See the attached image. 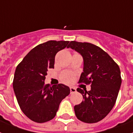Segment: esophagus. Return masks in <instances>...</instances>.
<instances>
[{
	"label": "esophagus",
	"instance_id": "obj_1",
	"mask_svg": "<svg viewBox=\"0 0 133 133\" xmlns=\"http://www.w3.org/2000/svg\"><path fill=\"white\" fill-rule=\"evenodd\" d=\"M70 93H71V94H74V93H75L76 91V88H74V87H71L70 88Z\"/></svg>",
	"mask_w": 133,
	"mask_h": 133
}]
</instances>
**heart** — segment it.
<instances>
[{
	"label": "heart",
	"instance_id": "heart-1",
	"mask_svg": "<svg viewBox=\"0 0 133 133\" xmlns=\"http://www.w3.org/2000/svg\"><path fill=\"white\" fill-rule=\"evenodd\" d=\"M75 75L70 72H63L61 74V80L63 83L67 84L72 83L74 81Z\"/></svg>",
	"mask_w": 133,
	"mask_h": 133
}]
</instances>
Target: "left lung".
<instances>
[{"label":"left lung","instance_id":"obj_1","mask_svg":"<svg viewBox=\"0 0 133 133\" xmlns=\"http://www.w3.org/2000/svg\"><path fill=\"white\" fill-rule=\"evenodd\" d=\"M71 48L83 58V72L78 83L91 85V90L78 88L83 100L74 106V112L79 120L96 123L102 120L115 105L122 78L118 65L102 48L87 42H70Z\"/></svg>","mask_w":133,"mask_h":133}]
</instances>
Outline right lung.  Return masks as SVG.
Returning a JSON list of instances; mask_svg holds the SVG:
<instances>
[{"mask_svg":"<svg viewBox=\"0 0 133 133\" xmlns=\"http://www.w3.org/2000/svg\"><path fill=\"white\" fill-rule=\"evenodd\" d=\"M68 41L50 40L33 48L18 65L13 87L18 104L24 115L37 123L55 117L61 100L70 88L63 84L44 83L49 68H54L56 54L64 49Z\"/></svg>","mask_w":133,"mask_h":133,"instance_id":"right-lung-1","label":"right lung"}]
</instances>
